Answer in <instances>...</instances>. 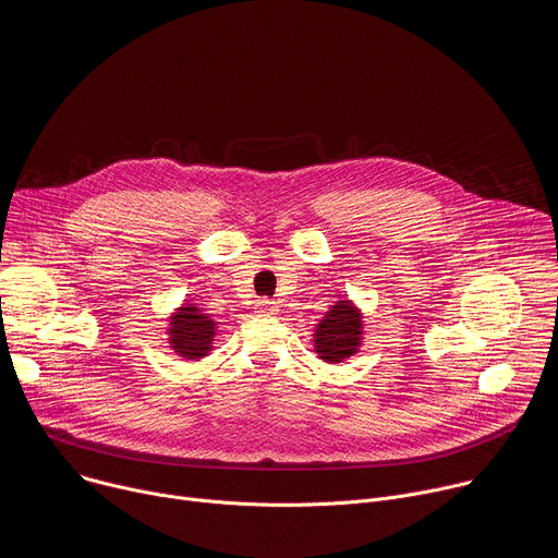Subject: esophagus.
Returning a JSON list of instances; mask_svg holds the SVG:
<instances>
[{"label":"esophagus","mask_w":558,"mask_h":558,"mask_svg":"<svg viewBox=\"0 0 558 558\" xmlns=\"http://www.w3.org/2000/svg\"><path fill=\"white\" fill-rule=\"evenodd\" d=\"M256 312H258L260 316H274V314L278 312V307H276V302H274V300L263 298V300H258V302H256Z\"/></svg>","instance_id":"esophagus-1"}]
</instances>
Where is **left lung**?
Instances as JSON below:
<instances>
[{
  "label": "left lung",
  "instance_id": "8db88e82",
  "mask_svg": "<svg viewBox=\"0 0 558 558\" xmlns=\"http://www.w3.org/2000/svg\"><path fill=\"white\" fill-rule=\"evenodd\" d=\"M363 342V314L351 300H338L325 314L314 333L318 359L325 363H342L359 351Z\"/></svg>",
  "mask_w": 558,
  "mask_h": 558
}]
</instances>
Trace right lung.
Masks as SVG:
<instances>
[{
    "mask_svg": "<svg viewBox=\"0 0 558 558\" xmlns=\"http://www.w3.org/2000/svg\"><path fill=\"white\" fill-rule=\"evenodd\" d=\"M216 327L218 323L209 314H202L191 302H184L169 318V344L184 361L205 359L211 351Z\"/></svg>",
    "mask_w": 558,
    "mask_h": 558,
    "instance_id": "right-lung-1",
    "label": "right lung"
}]
</instances>
